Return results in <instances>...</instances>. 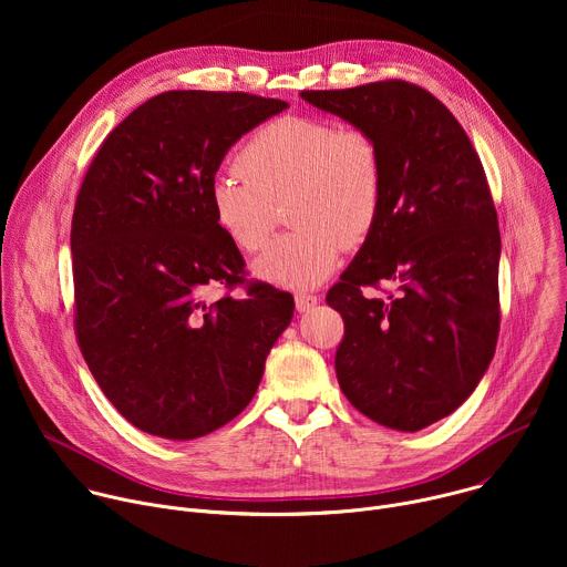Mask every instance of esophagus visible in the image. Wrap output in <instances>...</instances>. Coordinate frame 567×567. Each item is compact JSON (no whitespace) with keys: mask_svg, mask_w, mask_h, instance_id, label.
Returning <instances> with one entry per match:
<instances>
[{"mask_svg":"<svg viewBox=\"0 0 567 567\" xmlns=\"http://www.w3.org/2000/svg\"><path fill=\"white\" fill-rule=\"evenodd\" d=\"M318 296H313V293H296V309L300 311V313H305V311H309L311 307H316L318 305Z\"/></svg>","mask_w":567,"mask_h":567,"instance_id":"1","label":"esophagus"}]
</instances>
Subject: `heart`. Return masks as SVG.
I'll return each instance as SVG.
<instances>
[{
    "label": "heart",
    "mask_w": 567,
    "mask_h": 567,
    "mask_svg": "<svg viewBox=\"0 0 567 567\" xmlns=\"http://www.w3.org/2000/svg\"><path fill=\"white\" fill-rule=\"evenodd\" d=\"M287 204L296 228L254 262V274L287 289H309L359 247L383 202V156L361 127L282 116L260 127L237 156V171L213 177L208 202L219 230L241 251H260Z\"/></svg>",
    "instance_id": "obj_1"
}]
</instances>
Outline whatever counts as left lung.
<instances>
[{"mask_svg": "<svg viewBox=\"0 0 567 567\" xmlns=\"http://www.w3.org/2000/svg\"><path fill=\"white\" fill-rule=\"evenodd\" d=\"M300 99L370 132L383 156L377 224L328 293L346 320L341 390L372 422L422 431L462 406L496 352L501 230L487 177L422 87L381 80ZM381 279L398 291L368 297Z\"/></svg>", "mask_w": 567, "mask_h": 567, "instance_id": "8db88e82", "label": "left lung"}]
</instances>
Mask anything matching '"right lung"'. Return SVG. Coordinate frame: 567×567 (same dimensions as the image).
I'll return each instance as SVG.
<instances>
[{
	"label": "right lung",
	"instance_id": "right-lung-1",
	"mask_svg": "<svg viewBox=\"0 0 567 567\" xmlns=\"http://www.w3.org/2000/svg\"><path fill=\"white\" fill-rule=\"evenodd\" d=\"M289 105L241 92H166L103 143L73 221L75 332L114 409L143 433L197 440L249 406L293 298L241 282L237 247L215 224L208 188L226 152Z\"/></svg>",
	"mask_w": 567,
	"mask_h": 567
}]
</instances>
